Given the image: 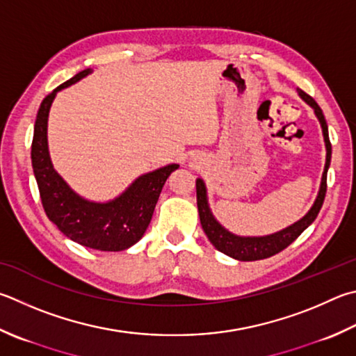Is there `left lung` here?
Masks as SVG:
<instances>
[{
  "label": "left lung",
  "instance_id": "left-lung-1",
  "mask_svg": "<svg viewBox=\"0 0 356 356\" xmlns=\"http://www.w3.org/2000/svg\"><path fill=\"white\" fill-rule=\"evenodd\" d=\"M297 92H299L300 98L313 108L314 115L318 116L322 127V135H324V141H325V151H327L325 166H324V172H322L319 193L318 196H316V200L312 205V209L307 211L305 216L300 218L299 221H296L294 224L288 225L286 229H282L270 235H264V236L235 235L225 227H222V225L216 221V218L213 216L209 205V197H207V188H205L204 180L196 179L197 211H199L200 224H202L205 235L219 252L235 258V260L255 261V260H263V258H269L275 254H279V252H282L283 249H286L288 245L314 221L322 204H324L325 193H327V171L332 160V145H330V138H328V126H327L324 113H322L321 107L318 106V102H316L312 96L307 95L305 92H302V90H297Z\"/></svg>",
  "mask_w": 356,
  "mask_h": 356
}]
</instances>
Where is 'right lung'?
<instances>
[{
  "label": "right lung",
  "instance_id": "add662e5",
  "mask_svg": "<svg viewBox=\"0 0 356 356\" xmlns=\"http://www.w3.org/2000/svg\"><path fill=\"white\" fill-rule=\"evenodd\" d=\"M87 68L63 82L42 101L34 124L31 159L44 213L63 235L86 248L120 252L141 240L166 179L179 165L171 163L141 174L127 188L107 202L77 195L54 170L48 149V116L56 95L92 73Z\"/></svg>",
  "mask_w": 356,
  "mask_h": 356
}]
</instances>
